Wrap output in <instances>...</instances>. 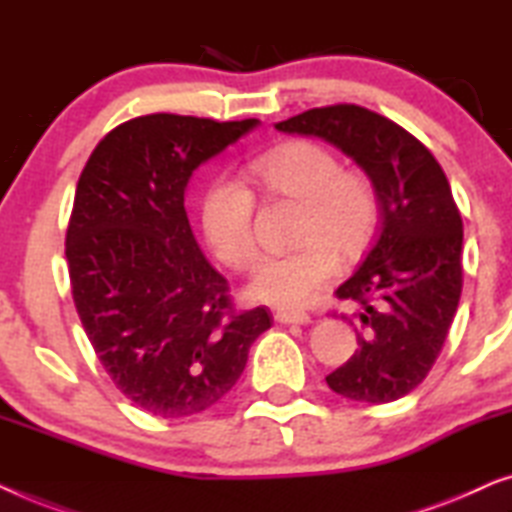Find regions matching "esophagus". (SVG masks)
Wrapping results in <instances>:
<instances>
[{"label":"esophagus","instance_id":"esophagus-1","mask_svg":"<svg viewBox=\"0 0 512 512\" xmlns=\"http://www.w3.org/2000/svg\"><path fill=\"white\" fill-rule=\"evenodd\" d=\"M275 319L279 324H310L312 317L307 312H293V310H277Z\"/></svg>","mask_w":512,"mask_h":512}]
</instances>
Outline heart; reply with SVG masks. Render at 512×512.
I'll list each match as a JSON object with an SVG mask.
<instances>
[{
	"label": "heart",
	"mask_w": 512,
	"mask_h": 512,
	"mask_svg": "<svg viewBox=\"0 0 512 512\" xmlns=\"http://www.w3.org/2000/svg\"><path fill=\"white\" fill-rule=\"evenodd\" d=\"M249 177L268 193L303 202L298 249L265 256L251 272L249 293L279 307L307 305L338 275L340 261L368 249L380 223L373 179L345 170L331 149L307 139L277 146L249 165ZM200 226L221 263L244 270L256 256L254 195L240 181L219 177L200 200Z\"/></svg>",
	"instance_id": "1"
}]
</instances>
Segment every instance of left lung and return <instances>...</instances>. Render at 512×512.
<instances>
[{"instance_id": "obj_1", "label": "left lung", "mask_w": 512, "mask_h": 512, "mask_svg": "<svg viewBox=\"0 0 512 512\" xmlns=\"http://www.w3.org/2000/svg\"><path fill=\"white\" fill-rule=\"evenodd\" d=\"M275 128L326 139L373 179L380 195L373 247L335 291L359 307L349 319L359 349L326 382L349 401H398L436 363L464 284V223L450 181L415 135L359 104L317 107Z\"/></svg>"}]
</instances>
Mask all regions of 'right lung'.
<instances>
[{
	"mask_svg": "<svg viewBox=\"0 0 512 512\" xmlns=\"http://www.w3.org/2000/svg\"><path fill=\"white\" fill-rule=\"evenodd\" d=\"M256 118L149 114L116 125L76 184L65 256L79 319L116 389L153 417L219 403L268 331V307L237 310L195 242L191 174Z\"/></svg>",
	"mask_w": 512,
	"mask_h": 512,
	"instance_id": "add662e5",
	"label": "right lung"
}]
</instances>
